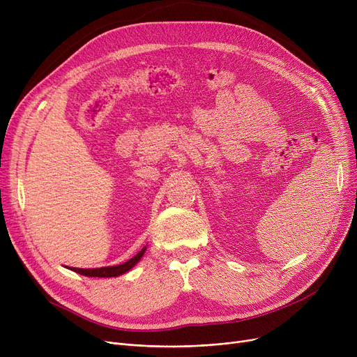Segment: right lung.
<instances>
[{
	"label": "right lung",
	"instance_id": "right-lung-1",
	"mask_svg": "<svg viewBox=\"0 0 357 357\" xmlns=\"http://www.w3.org/2000/svg\"><path fill=\"white\" fill-rule=\"evenodd\" d=\"M146 252V246L136 255L131 257L130 260L124 261V264L121 265H116V266H104V268H96V269H79V268H69L70 271L77 272L79 275H84V276H89V278H112V276H120L126 272H128L131 268H135L139 260L143 257Z\"/></svg>",
	"mask_w": 357,
	"mask_h": 357
}]
</instances>
